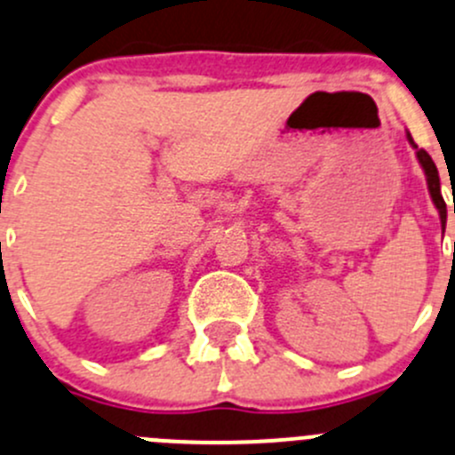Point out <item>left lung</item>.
<instances>
[{"label": "left lung", "mask_w": 455, "mask_h": 455, "mask_svg": "<svg viewBox=\"0 0 455 455\" xmlns=\"http://www.w3.org/2000/svg\"><path fill=\"white\" fill-rule=\"evenodd\" d=\"M407 140L409 144H411L413 148H416V156H418V162H420V166L425 169V175H427V187H429V193H431V200H434L435 209H438L440 213V222H443V231H444V222H447V204H444L443 200V193H440V178H438V169H435L434 160L429 157V153L425 151V148H418L416 142H413L411 135L407 133Z\"/></svg>", "instance_id": "1"}]
</instances>
